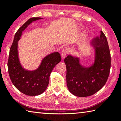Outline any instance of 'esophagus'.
I'll list each match as a JSON object with an SVG mask.
<instances>
[{
	"mask_svg": "<svg viewBox=\"0 0 121 121\" xmlns=\"http://www.w3.org/2000/svg\"><path fill=\"white\" fill-rule=\"evenodd\" d=\"M68 52H69V49L68 48H65L63 49L62 51V53H61V57H62V59L65 58V57L66 56V55L68 53Z\"/></svg>",
	"mask_w": 121,
	"mask_h": 121,
	"instance_id": "esophagus-1",
	"label": "esophagus"
}]
</instances>
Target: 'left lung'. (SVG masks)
<instances>
[{
    "instance_id": "left-lung-1",
    "label": "left lung",
    "mask_w": 121,
    "mask_h": 121,
    "mask_svg": "<svg viewBox=\"0 0 121 121\" xmlns=\"http://www.w3.org/2000/svg\"><path fill=\"white\" fill-rule=\"evenodd\" d=\"M95 48L94 63L89 67L80 64L79 59L69 55L65 59L68 89L78 97L93 95L106 83L111 66L110 52L105 34L101 31L99 37L91 43Z\"/></svg>"
}]
</instances>
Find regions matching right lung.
<instances>
[{
  "instance_id": "1",
  "label": "right lung",
  "mask_w": 121,
  "mask_h": 121,
  "mask_svg": "<svg viewBox=\"0 0 121 121\" xmlns=\"http://www.w3.org/2000/svg\"><path fill=\"white\" fill-rule=\"evenodd\" d=\"M41 19L43 18H30L17 30L9 50L7 63L9 76L13 85L28 96L39 95L45 91L48 85L52 71L61 60L60 54L54 52L44 57L36 70H27L21 65L18 57V42L27 27L33 22Z\"/></svg>"
}]
</instances>
